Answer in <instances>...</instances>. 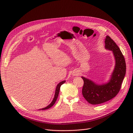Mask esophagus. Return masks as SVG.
Returning <instances> with one entry per match:
<instances>
[{
    "mask_svg": "<svg viewBox=\"0 0 133 133\" xmlns=\"http://www.w3.org/2000/svg\"><path fill=\"white\" fill-rule=\"evenodd\" d=\"M79 72H78L77 71H74L73 72H72V75H73V76H78L79 75Z\"/></svg>",
    "mask_w": 133,
    "mask_h": 133,
    "instance_id": "34e87169",
    "label": "esophagus"
}]
</instances>
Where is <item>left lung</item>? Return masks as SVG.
I'll list each match as a JSON object with an SVG mask.
<instances>
[{"instance_id": "left-lung-1", "label": "left lung", "mask_w": 133, "mask_h": 133, "mask_svg": "<svg viewBox=\"0 0 133 133\" xmlns=\"http://www.w3.org/2000/svg\"><path fill=\"white\" fill-rule=\"evenodd\" d=\"M105 48L112 51L115 61L109 79L105 83L98 84L82 76L84 86L82 94L85 99L90 104L97 105L110 100L118 93L126 74V63L119 48L109 36L105 40Z\"/></svg>"}]
</instances>
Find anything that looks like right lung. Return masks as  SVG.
<instances>
[{
	"label": "right lung",
	"instance_id": "1",
	"mask_svg": "<svg viewBox=\"0 0 133 133\" xmlns=\"http://www.w3.org/2000/svg\"><path fill=\"white\" fill-rule=\"evenodd\" d=\"M66 82V81H62L59 84H58V85H57L56 86V90H55V95H54V98L52 101V102L50 103V104L49 105H48L47 106L43 108H42V109H39V110H45V109H49L50 108V107H51L54 105V104L55 103L57 99L58 98V95H59V90H60V88H61V86L62 84H63L64 83H65Z\"/></svg>",
	"mask_w": 133,
	"mask_h": 133
}]
</instances>
